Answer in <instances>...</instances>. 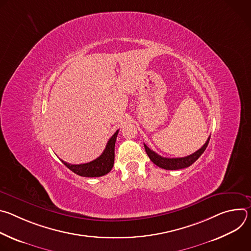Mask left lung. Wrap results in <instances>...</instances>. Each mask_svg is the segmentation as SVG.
<instances>
[{"label": "left lung", "mask_w": 251, "mask_h": 251, "mask_svg": "<svg viewBox=\"0 0 251 251\" xmlns=\"http://www.w3.org/2000/svg\"><path fill=\"white\" fill-rule=\"evenodd\" d=\"M209 139H210V136L204 143V145L201 149H199L197 152H195L192 155H189L187 157H183V158H165V157L158 155L154 151H152L147 145L144 144V147H145L146 153L149 156L150 160L158 167L165 169V170H180V169H185V168L190 167L201 157V155L204 152V150L206 149V147L208 145Z\"/></svg>", "instance_id": "left-lung-1"}]
</instances>
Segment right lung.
Returning a JSON list of instances; mask_svg holds the SVG:
<instances>
[{
	"label": "right lung",
	"instance_id": "obj_1",
	"mask_svg": "<svg viewBox=\"0 0 251 251\" xmlns=\"http://www.w3.org/2000/svg\"><path fill=\"white\" fill-rule=\"evenodd\" d=\"M119 130H117L114 135L109 139L108 143L105 147L103 153L95 160L79 165H73L68 164L66 162L61 161L70 171H73L78 176H87V177H94V176H101L106 174H108L114 165V157H115V142L118 135Z\"/></svg>",
	"mask_w": 251,
	"mask_h": 251
}]
</instances>
